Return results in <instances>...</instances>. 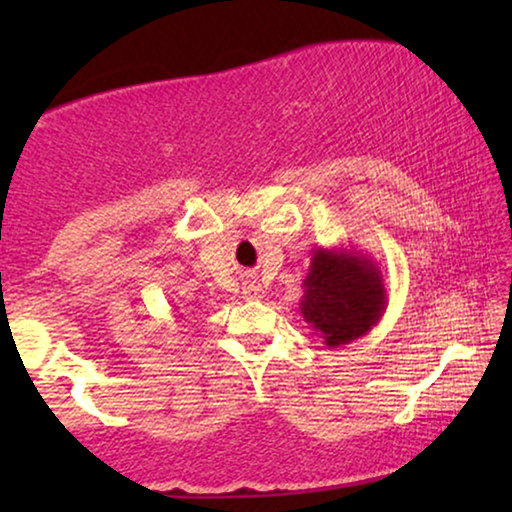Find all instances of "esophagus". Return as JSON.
Listing matches in <instances>:
<instances>
[{
    "label": "esophagus",
    "instance_id": "obj_1",
    "mask_svg": "<svg viewBox=\"0 0 512 512\" xmlns=\"http://www.w3.org/2000/svg\"><path fill=\"white\" fill-rule=\"evenodd\" d=\"M242 298H247V300L263 298V286L258 284V282H244V286H242Z\"/></svg>",
    "mask_w": 512,
    "mask_h": 512
}]
</instances>
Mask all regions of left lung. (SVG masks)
Wrapping results in <instances>:
<instances>
[{"instance_id": "1", "label": "left lung", "mask_w": 512, "mask_h": 512, "mask_svg": "<svg viewBox=\"0 0 512 512\" xmlns=\"http://www.w3.org/2000/svg\"><path fill=\"white\" fill-rule=\"evenodd\" d=\"M387 305L382 270L368 254L345 247L314 251L303 279L300 314L326 347L363 338L380 324Z\"/></svg>"}]
</instances>
